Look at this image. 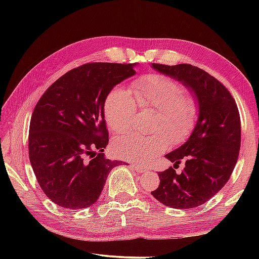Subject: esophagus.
<instances>
[{"mask_svg": "<svg viewBox=\"0 0 259 259\" xmlns=\"http://www.w3.org/2000/svg\"><path fill=\"white\" fill-rule=\"evenodd\" d=\"M131 166H133V168L135 169V170H137L138 172H144V171H146V168L144 165H140V164H136V163H133L131 164Z\"/></svg>", "mask_w": 259, "mask_h": 259, "instance_id": "1", "label": "esophagus"}]
</instances>
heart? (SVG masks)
Segmentation results:
<instances>
[{"label": "heart", "instance_id": "b5f03b06", "mask_svg": "<svg viewBox=\"0 0 259 259\" xmlns=\"http://www.w3.org/2000/svg\"><path fill=\"white\" fill-rule=\"evenodd\" d=\"M133 94L122 87L109 91L104 102V116L109 129L122 133L133 123L140 108L157 112L151 135L130 131L113 143V151L121 159L147 162L165 151L171 140L185 142L194 130L199 106L194 97L185 95L181 82L163 74L140 76L131 84Z\"/></svg>", "mask_w": 259, "mask_h": 259}]
</instances>
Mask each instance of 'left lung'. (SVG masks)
Wrapping results in <instances>:
<instances>
[{
    "mask_svg": "<svg viewBox=\"0 0 259 259\" xmlns=\"http://www.w3.org/2000/svg\"><path fill=\"white\" fill-rule=\"evenodd\" d=\"M157 72L182 82L199 103V119L187 142L165 157L175 165L186 162L178 175L170 166L159 172L160 185L151 192L161 203L190 209L207 202L229 182L241 144L238 106L226 87L190 64H152Z\"/></svg>",
    "mask_w": 259,
    "mask_h": 259,
    "instance_id": "left-lung-1",
    "label": "left lung"
}]
</instances>
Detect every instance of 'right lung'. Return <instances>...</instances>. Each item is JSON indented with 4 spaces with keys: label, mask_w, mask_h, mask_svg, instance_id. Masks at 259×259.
<instances>
[{
    "label": "right lung",
    "mask_w": 259,
    "mask_h": 259,
    "mask_svg": "<svg viewBox=\"0 0 259 259\" xmlns=\"http://www.w3.org/2000/svg\"><path fill=\"white\" fill-rule=\"evenodd\" d=\"M136 64L88 63L48 88L29 124L28 154L35 177L52 202L90 207L121 161L105 157L108 131L104 102L114 87L135 75Z\"/></svg>",
    "instance_id": "obj_1"
}]
</instances>
